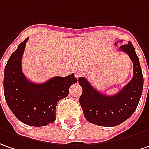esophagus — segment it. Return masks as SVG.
Here are the masks:
<instances>
[{"label":"esophagus","mask_w":149,"mask_h":149,"mask_svg":"<svg viewBox=\"0 0 149 149\" xmlns=\"http://www.w3.org/2000/svg\"><path fill=\"white\" fill-rule=\"evenodd\" d=\"M81 74H82V73H81L80 72H77L75 73V77H76L77 78H78V77H79L81 76Z\"/></svg>","instance_id":"obj_1"}]
</instances>
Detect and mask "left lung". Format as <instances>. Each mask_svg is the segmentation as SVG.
I'll return each instance as SVG.
<instances>
[{
	"label": "left lung",
	"instance_id": "obj_1",
	"mask_svg": "<svg viewBox=\"0 0 149 149\" xmlns=\"http://www.w3.org/2000/svg\"><path fill=\"white\" fill-rule=\"evenodd\" d=\"M118 43H116V45ZM133 63V77L123 88L115 95H104L96 90L89 82L80 77L79 85L83 88L79 102L83 115L89 122L102 127H116L129 118L136 109L143 88V76L132 42L120 45Z\"/></svg>",
	"mask_w": 149,
	"mask_h": 149
}]
</instances>
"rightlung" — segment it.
Here are the masks:
<instances>
[{"instance_id": "add662e5", "label": "right lung", "mask_w": 149, "mask_h": 149, "mask_svg": "<svg viewBox=\"0 0 149 149\" xmlns=\"http://www.w3.org/2000/svg\"><path fill=\"white\" fill-rule=\"evenodd\" d=\"M27 38L12 54L4 72L5 99L14 116L32 127H45L56 120L57 102L66 98L77 82L74 74L55 77L44 83L30 82L22 71V57Z\"/></svg>"}]
</instances>
